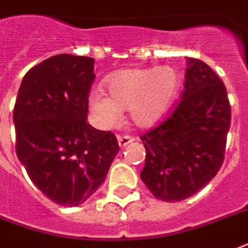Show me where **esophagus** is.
Returning <instances> with one entry per match:
<instances>
[{
    "label": "esophagus",
    "instance_id": "1",
    "mask_svg": "<svg viewBox=\"0 0 248 248\" xmlns=\"http://www.w3.org/2000/svg\"><path fill=\"white\" fill-rule=\"evenodd\" d=\"M117 140H118V145H120L121 148L126 147L127 144L132 143L134 141V138L132 136H128V135H118L117 136Z\"/></svg>",
    "mask_w": 248,
    "mask_h": 248
}]
</instances>
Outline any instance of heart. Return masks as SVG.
Returning <instances> with one entry per match:
<instances>
[{
	"mask_svg": "<svg viewBox=\"0 0 248 248\" xmlns=\"http://www.w3.org/2000/svg\"><path fill=\"white\" fill-rule=\"evenodd\" d=\"M181 78L170 65L124 69L107 79L103 90H93L89 96L91 112L97 124L112 127L121 120V110L128 109L135 126H155L167 114L176 99Z\"/></svg>",
	"mask_w": 248,
	"mask_h": 248,
	"instance_id": "1",
	"label": "heart"
}]
</instances>
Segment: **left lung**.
Segmentation results:
<instances>
[{"label":"left lung","instance_id":"obj_1","mask_svg":"<svg viewBox=\"0 0 248 248\" xmlns=\"http://www.w3.org/2000/svg\"><path fill=\"white\" fill-rule=\"evenodd\" d=\"M231 104L220 77L202 60L188 58L181 100L162 124L141 136V180L155 198H189L224 162Z\"/></svg>","mask_w":248,"mask_h":248}]
</instances>
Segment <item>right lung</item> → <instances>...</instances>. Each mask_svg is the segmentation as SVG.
<instances>
[{
  "label": "right lung",
  "instance_id": "obj_1",
  "mask_svg": "<svg viewBox=\"0 0 248 248\" xmlns=\"http://www.w3.org/2000/svg\"><path fill=\"white\" fill-rule=\"evenodd\" d=\"M93 63L69 54L44 60L27 72L14 107L17 158L33 184L65 207L96 192L120 152L113 132L87 122Z\"/></svg>",
  "mask_w": 248,
  "mask_h": 248
}]
</instances>
